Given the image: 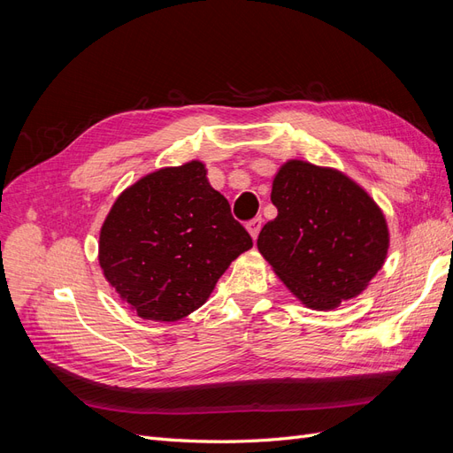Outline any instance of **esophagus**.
<instances>
[{
    "label": "esophagus",
    "mask_w": 453,
    "mask_h": 453,
    "mask_svg": "<svg viewBox=\"0 0 453 453\" xmlns=\"http://www.w3.org/2000/svg\"><path fill=\"white\" fill-rule=\"evenodd\" d=\"M260 228H263V217H255L248 223V230H250V234H251L253 240H257Z\"/></svg>",
    "instance_id": "34e87169"
}]
</instances>
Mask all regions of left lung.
Masks as SVG:
<instances>
[{"instance_id":"left-lung-1","label":"left lung","mask_w":453,"mask_h":453,"mask_svg":"<svg viewBox=\"0 0 453 453\" xmlns=\"http://www.w3.org/2000/svg\"><path fill=\"white\" fill-rule=\"evenodd\" d=\"M270 198L278 217L260 230L257 248L303 304L333 310L376 276L389 248L388 223L349 177L289 160Z\"/></svg>"}]
</instances>
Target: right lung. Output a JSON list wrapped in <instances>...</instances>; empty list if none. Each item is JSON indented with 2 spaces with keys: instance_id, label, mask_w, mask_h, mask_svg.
<instances>
[{
  "instance_id": "right-lung-1",
  "label": "right lung",
  "mask_w": 453,
  "mask_h": 453,
  "mask_svg": "<svg viewBox=\"0 0 453 453\" xmlns=\"http://www.w3.org/2000/svg\"><path fill=\"white\" fill-rule=\"evenodd\" d=\"M250 248L248 230L193 160L149 173L117 198L100 232V266L140 318L177 321Z\"/></svg>"
}]
</instances>
